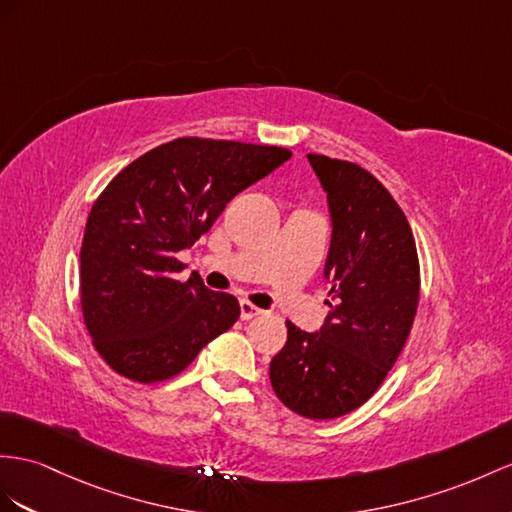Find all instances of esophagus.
I'll list each match as a JSON object with an SVG mask.
<instances>
[{
  "label": "esophagus",
  "mask_w": 512,
  "mask_h": 512,
  "mask_svg": "<svg viewBox=\"0 0 512 512\" xmlns=\"http://www.w3.org/2000/svg\"><path fill=\"white\" fill-rule=\"evenodd\" d=\"M259 313H264V311L255 307L253 303H248V300H242V303H240V318L242 320H251V318L259 316Z\"/></svg>",
  "instance_id": "esophagus-1"
}]
</instances>
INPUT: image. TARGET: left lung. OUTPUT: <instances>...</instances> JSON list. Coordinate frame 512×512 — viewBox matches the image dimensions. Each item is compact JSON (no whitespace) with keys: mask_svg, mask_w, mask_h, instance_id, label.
I'll use <instances>...</instances> for the list:
<instances>
[{"mask_svg":"<svg viewBox=\"0 0 512 512\" xmlns=\"http://www.w3.org/2000/svg\"><path fill=\"white\" fill-rule=\"evenodd\" d=\"M333 222L324 277L329 316L318 333L287 320L270 361L277 398L309 419H333L372 398L398 361L415 320L419 259L409 220L372 173L309 153Z\"/></svg>","mask_w":512,"mask_h":512,"instance_id":"8db88e82","label":"left lung"}]
</instances>
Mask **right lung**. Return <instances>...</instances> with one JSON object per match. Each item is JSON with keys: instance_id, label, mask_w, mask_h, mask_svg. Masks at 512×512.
Masks as SVG:
<instances>
[{"instance_id": "add662e5", "label": "right lung", "mask_w": 512, "mask_h": 512, "mask_svg": "<svg viewBox=\"0 0 512 512\" xmlns=\"http://www.w3.org/2000/svg\"><path fill=\"white\" fill-rule=\"evenodd\" d=\"M290 155L266 144L177 138L140 155L99 194L80 251V303L95 350L116 374L168 381L240 318L235 296L212 292L196 274L177 279V253Z\"/></svg>"}]
</instances>
